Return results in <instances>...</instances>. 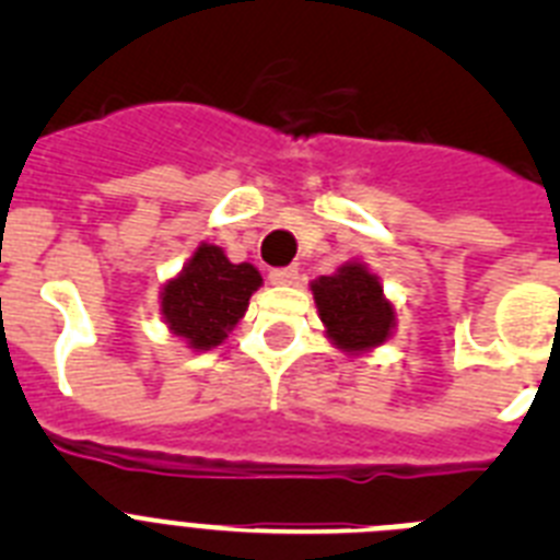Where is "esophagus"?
Masks as SVG:
<instances>
[{
    "mask_svg": "<svg viewBox=\"0 0 560 560\" xmlns=\"http://www.w3.org/2000/svg\"><path fill=\"white\" fill-rule=\"evenodd\" d=\"M269 280L275 285H294L296 283V269H294V266H280V269H271Z\"/></svg>",
    "mask_w": 560,
    "mask_h": 560,
    "instance_id": "esophagus-1",
    "label": "esophagus"
}]
</instances>
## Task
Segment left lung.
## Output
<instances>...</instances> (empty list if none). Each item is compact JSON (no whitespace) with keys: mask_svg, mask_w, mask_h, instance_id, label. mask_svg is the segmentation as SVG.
Segmentation results:
<instances>
[{"mask_svg":"<svg viewBox=\"0 0 560 560\" xmlns=\"http://www.w3.org/2000/svg\"><path fill=\"white\" fill-rule=\"evenodd\" d=\"M319 319L330 341L348 353H361L389 339L395 308L384 300L378 277L361 264L341 266L336 275L319 277L311 285Z\"/></svg>","mask_w":560,"mask_h":560,"instance_id":"left-lung-1","label":"left lung"}]
</instances>
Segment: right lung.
Here are the masks:
<instances>
[{
	"instance_id": "add662e5",
	"label": "right lung",
	"mask_w": 560,
	"mask_h": 560,
	"mask_svg": "<svg viewBox=\"0 0 560 560\" xmlns=\"http://www.w3.org/2000/svg\"><path fill=\"white\" fill-rule=\"evenodd\" d=\"M264 283L252 264H230L219 246L201 244L190 264L162 291V314L173 334L196 350H210L246 314L252 291Z\"/></svg>"
}]
</instances>
